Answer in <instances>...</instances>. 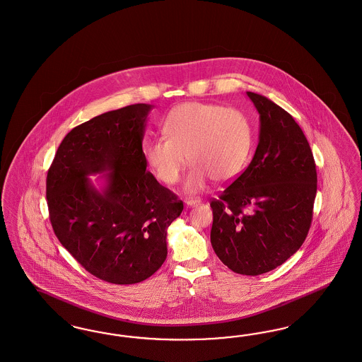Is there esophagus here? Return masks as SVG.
Here are the masks:
<instances>
[{
  "label": "esophagus",
  "instance_id": "34e87169",
  "mask_svg": "<svg viewBox=\"0 0 362 362\" xmlns=\"http://www.w3.org/2000/svg\"><path fill=\"white\" fill-rule=\"evenodd\" d=\"M185 203L187 204L188 207H192V206L201 203V199H199V198H186Z\"/></svg>",
  "mask_w": 362,
  "mask_h": 362
}]
</instances>
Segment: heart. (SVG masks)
<instances>
[{"mask_svg": "<svg viewBox=\"0 0 362 362\" xmlns=\"http://www.w3.org/2000/svg\"><path fill=\"white\" fill-rule=\"evenodd\" d=\"M165 136L153 139L145 158L164 185L173 186L188 161L185 191H202L211 179L229 182L245 170L253 146V129L245 113L218 103L188 102L164 119Z\"/></svg>", "mask_w": 362, "mask_h": 362, "instance_id": "1", "label": "heart"}]
</instances>
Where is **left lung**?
Returning <instances> with one entry per match:
<instances>
[{
    "label": "left lung",
    "mask_w": 362,
    "mask_h": 362,
    "mask_svg": "<svg viewBox=\"0 0 362 362\" xmlns=\"http://www.w3.org/2000/svg\"><path fill=\"white\" fill-rule=\"evenodd\" d=\"M260 115L245 171L213 199L211 245L233 272L275 269L302 246L313 221L317 168L303 130L267 97L246 91Z\"/></svg>",
    "instance_id": "obj_1"
}]
</instances>
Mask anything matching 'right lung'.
I'll return each instance as SVG.
<instances>
[{"label":"right lung","mask_w":362,"mask_h":362,"mask_svg":"<svg viewBox=\"0 0 362 362\" xmlns=\"http://www.w3.org/2000/svg\"><path fill=\"white\" fill-rule=\"evenodd\" d=\"M152 106L136 103L75 127L47 174V203L60 244L91 275L134 284L167 257V229L183 202L146 171L143 152ZM105 173L95 188L90 174Z\"/></svg>","instance_id":"add662e5"}]
</instances>
